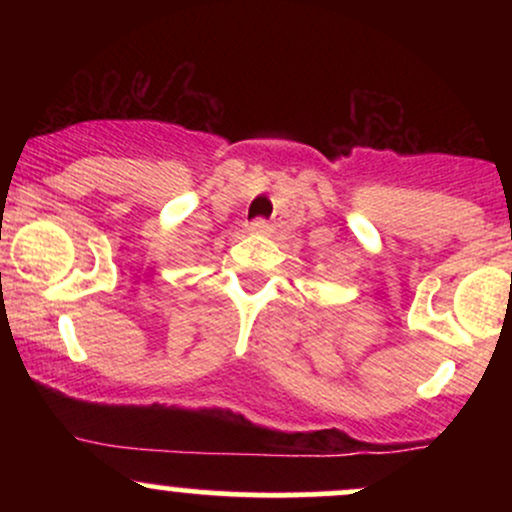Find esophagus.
I'll return each instance as SVG.
<instances>
[{"instance_id": "1", "label": "esophagus", "mask_w": 512, "mask_h": 512, "mask_svg": "<svg viewBox=\"0 0 512 512\" xmlns=\"http://www.w3.org/2000/svg\"><path fill=\"white\" fill-rule=\"evenodd\" d=\"M250 231L252 233H269L272 231V223H269L267 219H255V221H250Z\"/></svg>"}]
</instances>
